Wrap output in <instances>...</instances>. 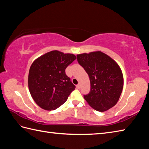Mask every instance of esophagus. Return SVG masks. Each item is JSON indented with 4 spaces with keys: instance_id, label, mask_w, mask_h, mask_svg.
Masks as SVG:
<instances>
[{
    "instance_id": "34e87169",
    "label": "esophagus",
    "mask_w": 149,
    "mask_h": 149,
    "mask_svg": "<svg viewBox=\"0 0 149 149\" xmlns=\"http://www.w3.org/2000/svg\"><path fill=\"white\" fill-rule=\"evenodd\" d=\"M76 86H77V88H78V89H79V88H81V84H78Z\"/></svg>"
}]
</instances>
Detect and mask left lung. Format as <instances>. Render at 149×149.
<instances>
[{"label": "left lung", "instance_id": "1", "mask_svg": "<svg viewBox=\"0 0 149 149\" xmlns=\"http://www.w3.org/2000/svg\"><path fill=\"white\" fill-rule=\"evenodd\" d=\"M77 58L90 80V91L84 95V99L98 111L111 108L118 102L123 90V74L118 65L100 51L77 54Z\"/></svg>", "mask_w": 149, "mask_h": 149}]
</instances>
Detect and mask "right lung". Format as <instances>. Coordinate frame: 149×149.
<instances>
[{
  "mask_svg": "<svg viewBox=\"0 0 149 149\" xmlns=\"http://www.w3.org/2000/svg\"><path fill=\"white\" fill-rule=\"evenodd\" d=\"M76 59L72 54L52 50L36 59L31 65L28 86L33 100L41 108H58L75 88L65 69Z\"/></svg>",
  "mask_w": 149,
  "mask_h": 149,
  "instance_id": "1",
  "label": "right lung"
}]
</instances>
